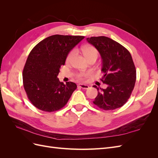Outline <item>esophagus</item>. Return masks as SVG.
<instances>
[{"label": "esophagus", "mask_w": 158, "mask_h": 158, "mask_svg": "<svg viewBox=\"0 0 158 158\" xmlns=\"http://www.w3.org/2000/svg\"><path fill=\"white\" fill-rule=\"evenodd\" d=\"M78 86L80 88H82V89H87L89 88V85H85V84H79Z\"/></svg>", "instance_id": "34e87169"}]
</instances>
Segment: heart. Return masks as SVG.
Listing matches in <instances>:
<instances>
[{"instance_id":"1","label":"heart","mask_w":158,"mask_h":158,"mask_svg":"<svg viewBox=\"0 0 158 158\" xmlns=\"http://www.w3.org/2000/svg\"><path fill=\"white\" fill-rule=\"evenodd\" d=\"M81 49H82V53L86 59H88L92 56H98V51L95 48V47L92 46H85V47H83ZM74 55V51H71L68 55L67 57H66V61L69 62L73 57ZM91 76H92V73H79L76 76H77V78L79 80H85L88 78L90 77Z\"/></svg>"}]
</instances>
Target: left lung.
Wrapping results in <instances>:
<instances>
[{
	"mask_svg": "<svg viewBox=\"0 0 158 158\" xmlns=\"http://www.w3.org/2000/svg\"><path fill=\"white\" fill-rule=\"evenodd\" d=\"M87 41L99 51L102 59L101 80L106 89L96 85L98 95L93 103L103 110L122 107L131 97L136 79V71L131 55L125 47L106 36L91 37Z\"/></svg>",
	"mask_w": 158,
	"mask_h": 158,
	"instance_id": "1",
	"label": "left lung"
}]
</instances>
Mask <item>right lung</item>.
Here are the masks:
<instances>
[{
    "instance_id": "obj_1",
    "label": "right lung",
    "mask_w": 158,
    "mask_h": 158,
    "mask_svg": "<svg viewBox=\"0 0 158 158\" xmlns=\"http://www.w3.org/2000/svg\"><path fill=\"white\" fill-rule=\"evenodd\" d=\"M84 38L80 35H53L37 44L30 52L23 70L27 96L36 108L52 112L67 103L77 85L57 78L69 52Z\"/></svg>"
}]
</instances>
